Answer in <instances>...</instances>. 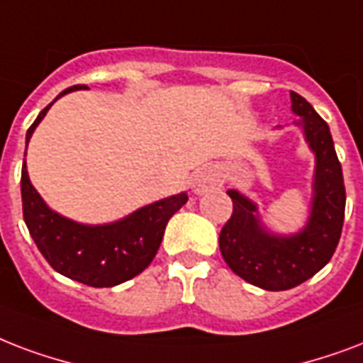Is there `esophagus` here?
Returning <instances> with one entry per match:
<instances>
[{
    "label": "esophagus",
    "instance_id": "obj_1",
    "mask_svg": "<svg viewBox=\"0 0 363 363\" xmlns=\"http://www.w3.org/2000/svg\"><path fill=\"white\" fill-rule=\"evenodd\" d=\"M218 184H220V178L213 170H201L193 178V191L196 195H202V193H208L210 189H213Z\"/></svg>",
    "mask_w": 363,
    "mask_h": 363
}]
</instances>
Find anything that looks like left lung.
Masks as SVG:
<instances>
[{"instance_id":"8db88e82","label":"left lung","mask_w":363,"mask_h":363,"mask_svg":"<svg viewBox=\"0 0 363 363\" xmlns=\"http://www.w3.org/2000/svg\"><path fill=\"white\" fill-rule=\"evenodd\" d=\"M291 109L301 115L305 136L316 153V195L308 225L289 238L267 235L254 216V204L231 189L227 193L233 213L220 233L221 255L231 271L269 291L296 288L314 277L335 254L345 221L347 193L330 126L297 92H291Z\"/></svg>"}]
</instances>
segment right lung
Here are the masks:
<instances>
[{
    "mask_svg": "<svg viewBox=\"0 0 363 363\" xmlns=\"http://www.w3.org/2000/svg\"><path fill=\"white\" fill-rule=\"evenodd\" d=\"M75 89H66L56 98ZM52 102L38 115L26 132V147L33 128L39 125ZM22 213L33 242L49 261V265L64 277L92 288H111L145 271L157 250L168 220L187 202V195L170 196L138 210L111 225H79L47 208L28 178L26 162L21 178Z\"/></svg>",
    "mask_w": 363,
    "mask_h": 363,
    "instance_id": "1",
    "label": "right lung"
}]
</instances>
